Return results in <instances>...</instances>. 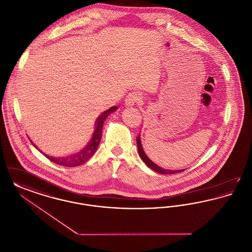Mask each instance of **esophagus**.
I'll return each mask as SVG.
<instances>
[{"label": "esophagus", "mask_w": 252, "mask_h": 252, "mask_svg": "<svg viewBox=\"0 0 252 252\" xmlns=\"http://www.w3.org/2000/svg\"><path fill=\"white\" fill-rule=\"evenodd\" d=\"M142 102V97L140 96V94L137 93V92H131L129 93V94L126 96V100H125V104L126 106L129 107V106H133L135 104H138Z\"/></svg>", "instance_id": "obj_1"}]
</instances>
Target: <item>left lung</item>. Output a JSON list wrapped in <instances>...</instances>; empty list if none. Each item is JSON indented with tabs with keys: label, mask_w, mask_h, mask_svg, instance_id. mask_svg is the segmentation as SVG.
Wrapping results in <instances>:
<instances>
[{
	"label": "left lung",
	"mask_w": 252,
	"mask_h": 252,
	"mask_svg": "<svg viewBox=\"0 0 252 252\" xmlns=\"http://www.w3.org/2000/svg\"><path fill=\"white\" fill-rule=\"evenodd\" d=\"M137 145H138V151H139V155L141 157V158L143 159L144 163L148 166L149 168H151L152 170L156 171L157 173H159V174H162V175H170V174H176V173H180L184 170H168V169H164V168L159 167L158 166L156 163H154L147 155L145 154L144 152V148L142 146V143H141V138H140V135L137 136Z\"/></svg>",
	"instance_id": "1"
}]
</instances>
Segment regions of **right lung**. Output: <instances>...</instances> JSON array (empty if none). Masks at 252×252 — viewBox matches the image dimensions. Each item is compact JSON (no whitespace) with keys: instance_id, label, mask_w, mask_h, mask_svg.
<instances>
[{"instance_id":"1","label":"right lung","mask_w":252,"mask_h":252,"mask_svg":"<svg viewBox=\"0 0 252 252\" xmlns=\"http://www.w3.org/2000/svg\"><path fill=\"white\" fill-rule=\"evenodd\" d=\"M117 107H111V108L106 110L105 112H103L95 122V127H94V131L93 134V138L91 140V142L89 144L85 147L84 149L76 154H73L72 156L65 157V158H53V157L47 156L45 155L46 158H48L49 159L59 165L62 166H68V167H74V166H78L85 163L86 161H88L92 157L94 156V154L96 152V149L99 145L100 140H101V136H102V129H103V124L104 121L108 117V115L115 111L117 109ZM30 142L32 143V141L30 140ZM32 144L36 147V149H38L36 147L35 144ZM42 153V152H41Z\"/></svg>"}]
</instances>
